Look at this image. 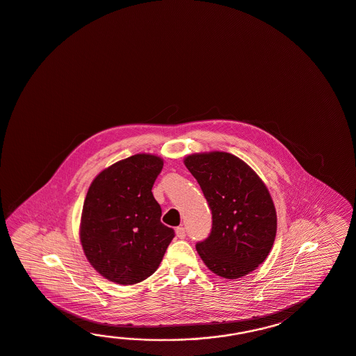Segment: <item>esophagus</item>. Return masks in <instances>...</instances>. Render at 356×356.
I'll return each mask as SVG.
<instances>
[{
    "mask_svg": "<svg viewBox=\"0 0 356 356\" xmlns=\"http://www.w3.org/2000/svg\"><path fill=\"white\" fill-rule=\"evenodd\" d=\"M175 234L178 238H184L186 237V229L183 227H177L175 228Z\"/></svg>",
    "mask_w": 356,
    "mask_h": 356,
    "instance_id": "1",
    "label": "esophagus"
}]
</instances>
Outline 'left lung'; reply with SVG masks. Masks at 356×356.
<instances>
[{
	"mask_svg": "<svg viewBox=\"0 0 356 356\" xmlns=\"http://www.w3.org/2000/svg\"><path fill=\"white\" fill-rule=\"evenodd\" d=\"M213 214L207 240L196 245L207 268L237 280L264 263L273 248L277 213L264 182L240 157L213 151L184 157Z\"/></svg>",
	"mask_w": 356,
	"mask_h": 356,
	"instance_id": "1",
	"label": "left lung"
}]
</instances>
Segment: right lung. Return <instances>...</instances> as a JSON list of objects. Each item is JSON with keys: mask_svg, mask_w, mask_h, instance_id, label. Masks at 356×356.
I'll list each match as a JSON object with an SVG mask.
<instances>
[{"mask_svg": "<svg viewBox=\"0 0 356 356\" xmlns=\"http://www.w3.org/2000/svg\"><path fill=\"white\" fill-rule=\"evenodd\" d=\"M164 161L137 154L93 179L83 204L81 243L90 264L108 281L129 286L155 273L174 237L160 222L152 186Z\"/></svg>", "mask_w": 356, "mask_h": 356, "instance_id": "add662e5", "label": "right lung"}]
</instances>
